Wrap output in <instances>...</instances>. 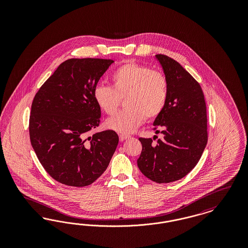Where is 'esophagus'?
<instances>
[{
	"mask_svg": "<svg viewBox=\"0 0 248 248\" xmlns=\"http://www.w3.org/2000/svg\"><path fill=\"white\" fill-rule=\"evenodd\" d=\"M119 139H120V141H124V140H126L127 139H129V136L122 134V135H120V136H119Z\"/></svg>",
	"mask_w": 248,
	"mask_h": 248,
	"instance_id": "esophagus-1",
	"label": "esophagus"
}]
</instances>
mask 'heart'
Masks as SVG:
<instances>
[{
	"instance_id": "b5f03b06",
	"label": "heart",
	"mask_w": 248,
	"mask_h": 248,
	"mask_svg": "<svg viewBox=\"0 0 248 248\" xmlns=\"http://www.w3.org/2000/svg\"><path fill=\"white\" fill-rule=\"evenodd\" d=\"M112 86L103 84L94 89V101L107 114H113L124 98L125 109L106 121L107 128L127 135L148 119L158 117L168 98V81L161 71L137 63L120 66L111 74Z\"/></svg>"
}]
</instances>
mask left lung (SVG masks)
<instances>
[{"label": "left lung", "mask_w": 248, "mask_h": 248, "mask_svg": "<svg viewBox=\"0 0 248 248\" xmlns=\"http://www.w3.org/2000/svg\"><path fill=\"white\" fill-rule=\"evenodd\" d=\"M155 59L168 81L166 105L154 122L164 138L156 145L140 138L138 166L154 182L169 183L188 175L200 160L207 143L206 105L200 84L178 62L164 55Z\"/></svg>", "instance_id": "obj_1"}]
</instances>
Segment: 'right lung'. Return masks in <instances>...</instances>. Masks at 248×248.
I'll list each match as a JSON object with an SVG mask.
<instances>
[{
    "label": "right lung",
    "mask_w": 248,
    "mask_h": 248,
    "mask_svg": "<svg viewBox=\"0 0 248 248\" xmlns=\"http://www.w3.org/2000/svg\"><path fill=\"white\" fill-rule=\"evenodd\" d=\"M113 62L68 59L34 96L30 116L31 146L46 171L62 184H92L104 173L115 153L116 132L107 130L88 137L101 117L94 89Z\"/></svg>",
    "instance_id": "1"
}]
</instances>
